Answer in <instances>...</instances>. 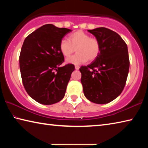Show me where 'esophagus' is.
<instances>
[{
	"label": "esophagus",
	"mask_w": 148,
	"mask_h": 148,
	"mask_svg": "<svg viewBox=\"0 0 148 148\" xmlns=\"http://www.w3.org/2000/svg\"><path fill=\"white\" fill-rule=\"evenodd\" d=\"M79 66H77V65H76V66H75V69L76 70H79Z\"/></svg>",
	"instance_id": "esophagus-1"
}]
</instances>
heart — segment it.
<instances>
[{
    "mask_svg": "<svg viewBox=\"0 0 148 148\" xmlns=\"http://www.w3.org/2000/svg\"><path fill=\"white\" fill-rule=\"evenodd\" d=\"M60 51L65 57H69L77 49L75 56L66 59L67 63L81 64L87 61H92L97 58L101 51L99 40L83 31L73 32L69 36V41L62 40Z\"/></svg>",
    "mask_w": 148,
    "mask_h": 148,
    "instance_id": "1",
    "label": "heart"
}]
</instances>
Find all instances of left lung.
Segmentation results:
<instances>
[{
  "label": "left lung",
  "mask_w": 148,
  "mask_h": 148,
  "mask_svg": "<svg viewBox=\"0 0 148 148\" xmlns=\"http://www.w3.org/2000/svg\"><path fill=\"white\" fill-rule=\"evenodd\" d=\"M88 31L99 40L101 51L87 66L80 67L85 97L96 104H106L121 93L129 70L128 49L119 35L99 27Z\"/></svg>",
  "instance_id": "obj_1"
}]
</instances>
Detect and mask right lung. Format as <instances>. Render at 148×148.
Segmentation results:
<instances>
[{
	"mask_svg": "<svg viewBox=\"0 0 148 148\" xmlns=\"http://www.w3.org/2000/svg\"><path fill=\"white\" fill-rule=\"evenodd\" d=\"M72 30L52 24L40 27L25 39L19 68L26 91L38 103L53 104L63 99L74 65L61 66L64 56L60 42Z\"/></svg>",
	"mask_w": 148,
	"mask_h": 148,
	"instance_id": "obj_1",
	"label": "right lung"
}]
</instances>
